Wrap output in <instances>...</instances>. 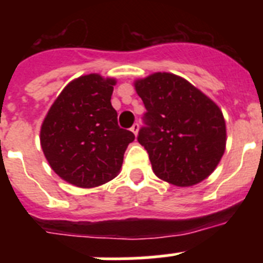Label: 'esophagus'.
I'll return each instance as SVG.
<instances>
[{
    "instance_id": "1",
    "label": "esophagus",
    "mask_w": 263,
    "mask_h": 263,
    "mask_svg": "<svg viewBox=\"0 0 263 263\" xmlns=\"http://www.w3.org/2000/svg\"><path fill=\"white\" fill-rule=\"evenodd\" d=\"M132 132H133L134 133V136H137V134H138V130H139V125H138V122H136V124L133 125V126H132Z\"/></svg>"
}]
</instances>
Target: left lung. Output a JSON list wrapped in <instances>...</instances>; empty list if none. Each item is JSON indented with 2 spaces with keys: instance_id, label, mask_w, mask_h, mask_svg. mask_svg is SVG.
Listing matches in <instances>:
<instances>
[{
  "instance_id": "8db88e82",
  "label": "left lung",
  "mask_w": 263,
  "mask_h": 263,
  "mask_svg": "<svg viewBox=\"0 0 263 263\" xmlns=\"http://www.w3.org/2000/svg\"><path fill=\"white\" fill-rule=\"evenodd\" d=\"M136 89L146 108L137 139L155 175L178 187L211 175L227 139L218 106L187 80L166 72L136 81Z\"/></svg>"
}]
</instances>
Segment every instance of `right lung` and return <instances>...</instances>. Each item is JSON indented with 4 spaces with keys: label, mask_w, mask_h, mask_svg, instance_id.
I'll return each mask as SVG.
<instances>
[{
    "label": "right lung",
    "mask_w": 263,
    "mask_h": 263,
    "mask_svg": "<svg viewBox=\"0 0 263 263\" xmlns=\"http://www.w3.org/2000/svg\"><path fill=\"white\" fill-rule=\"evenodd\" d=\"M116 80L96 73L69 83L48 110L41 145L51 168L78 187H97L120 171L134 134L121 129L110 99Z\"/></svg>",
    "instance_id": "right-lung-1"
}]
</instances>
